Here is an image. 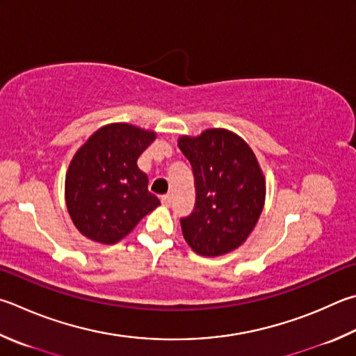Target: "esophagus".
Returning a JSON list of instances; mask_svg holds the SVG:
<instances>
[{
  "label": "esophagus",
  "instance_id": "obj_1",
  "mask_svg": "<svg viewBox=\"0 0 356 356\" xmlns=\"http://www.w3.org/2000/svg\"><path fill=\"white\" fill-rule=\"evenodd\" d=\"M160 200H161V204H163L165 207H170L171 202H172V197H171V195H163V196L160 197Z\"/></svg>",
  "mask_w": 356,
  "mask_h": 356
}]
</instances>
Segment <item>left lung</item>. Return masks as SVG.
<instances>
[{"mask_svg": "<svg viewBox=\"0 0 356 356\" xmlns=\"http://www.w3.org/2000/svg\"><path fill=\"white\" fill-rule=\"evenodd\" d=\"M179 147L195 176L196 202L180 218L184 238L200 255L234 250L254 230L264 205V177L250 147L234 132L209 129Z\"/></svg>", "mask_w": 356, "mask_h": 356, "instance_id": "left-lung-1", "label": "left lung"}]
</instances>
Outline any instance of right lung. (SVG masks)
<instances>
[{
  "label": "right lung",
  "mask_w": 356,
  "mask_h": 356,
  "mask_svg": "<svg viewBox=\"0 0 356 356\" xmlns=\"http://www.w3.org/2000/svg\"><path fill=\"white\" fill-rule=\"evenodd\" d=\"M154 138V132L131 124H108L76 152L67 172L65 197L70 216L83 236L113 244L160 205L137 166Z\"/></svg>",
  "instance_id": "obj_1"
}]
</instances>
